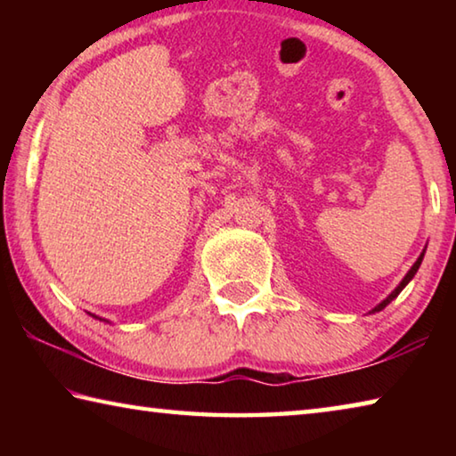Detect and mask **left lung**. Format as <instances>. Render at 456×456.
Listing matches in <instances>:
<instances>
[{
	"label": "left lung",
	"mask_w": 456,
	"mask_h": 456,
	"mask_svg": "<svg viewBox=\"0 0 456 456\" xmlns=\"http://www.w3.org/2000/svg\"><path fill=\"white\" fill-rule=\"evenodd\" d=\"M424 253H427V247H424V249H422V253H420V256H419V259H416L414 261V265L411 267V269H408V273L403 277V281H400L398 285H396V288H395V291H392L390 293V296L388 297H386V299H382V302L380 304H378L376 307H372V310H370V314H376V312H382L384 310V307L386 305H388L390 302H392V299H396L398 297V293L400 291H403L404 288H406V285L408 283H411V280H412V277L416 275V272H419V267H420V264H422V259H424Z\"/></svg>",
	"instance_id": "1"
}]
</instances>
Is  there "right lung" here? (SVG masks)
Wrapping results in <instances>:
<instances>
[{"mask_svg":"<svg viewBox=\"0 0 456 456\" xmlns=\"http://www.w3.org/2000/svg\"><path fill=\"white\" fill-rule=\"evenodd\" d=\"M92 318H96V320H100V322H108V320H102V318H98V315H94V314H90Z\"/></svg>","mask_w":456,"mask_h":456,"instance_id":"right-lung-1","label":"right lung"}]
</instances>
